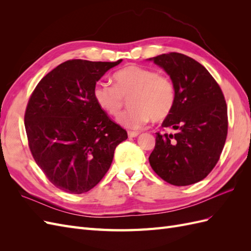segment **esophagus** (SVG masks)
Here are the masks:
<instances>
[{
  "mask_svg": "<svg viewBox=\"0 0 251 251\" xmlns=\"http://www.w3.org/2000/svg\"><path fill=\"white\" fill-rule=\"evenodd\" d=\"M127 135H128V137H130V138H134V137H137V136L139 135V132L128 131V132H127Z\"/></svg>",
  "mask_w": 251,
  "mask_h": 251,
  "instance_id": "esophagus-1",
  "label": "esophagus"
}]
</instances>
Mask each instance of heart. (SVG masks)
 Returning a JSON list of instances; mask_svg holds the SVG:
<instances>
[{
    "label": "heart",
    "mask_w": 251,
    "mask_h": 251,
    "mask_svg": "<svg viewBox=\"0 0 251 251\" xmlns=\"http://www.w3.org/2000/svg\"><path fill=\"white\" fill-rule=\"evenodd\" d=\"M114 85L98 82L93 89L97 105L112 117H118L126 100L131 109L119 118L127 128H140L150 118L161 121L168 117L176 102V87L164 74L138 65H128L113 75Z\"/></svg>",
    "instance_id": "1"
}]
</instances>
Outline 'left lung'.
I'll use <instances>...</instances> for the list:
<instances>
[{"mask_svg":"<svg viewBox=\"0 0 251 251\" xmlns=\"http://www.w3.org/2000/svg\"><path fill=\"white\" fill-rule=\"evenodd\" d=\"M151 59L174 81L176 102L162 124L175 133H156L150 164L170 184L197 183L215 168L226 141L228 117L223 92L206 68L192 57L170 52Z\"/></svg>","mask_w":251,"mask_h":251,"instance_id":"8db88e82","label":"left lung"}]
</instances>
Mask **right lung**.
Instances as JSON below:
<instances>
[{
	"mask_svg": "<svg viewBox=\"0 0 251 251\" xmlns=\"http://www.w3.org/2000/svg\"><path fill=\"white\" fill-rule=\"evenodd\" d=\"M120 63L67 60L29 98L24 119L30 151L47 179L66 193L82 194L98 184L127 138L93 97L96 81Z\"/></svg>",
	"mask_w": 251,
	"mask_h": 251,
	"instance_id": "obj_1",
	"label": "right lung"
}]
</instances>
